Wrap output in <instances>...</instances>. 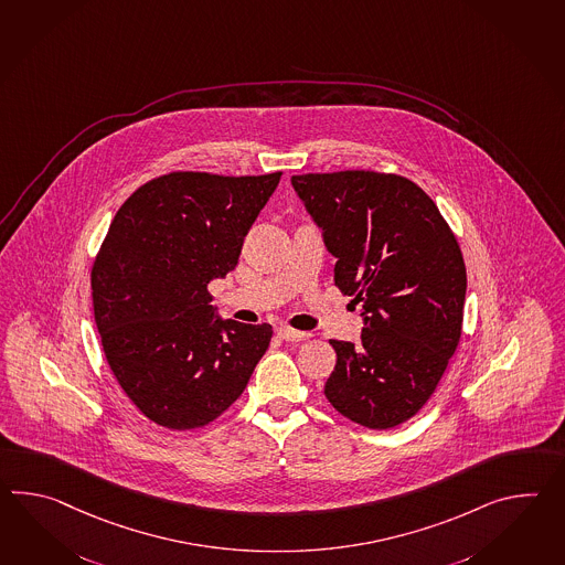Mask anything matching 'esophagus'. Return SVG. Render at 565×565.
I'll list each match as a JSON object with an SVG mask.
<instances>
[{"instance_id": "34e87169", "label": "esophagus", "mask_w": 565, "mask_h": 565, "mask_svg": "<svg viewBox=\"0 0 565 565\" xmlns=\"http://www.w3.org/2000/svg\"><path fill=\"white\" fill-rule=\"evenodd\" d=\"M277 337L281 340H288V342H300L306 340L310 334L308 332H300V330H294V328L279 327L277 328Z\"/></svg>"}]
</instances>
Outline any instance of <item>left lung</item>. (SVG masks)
I'll return each mask as SVG.
<instances>
[{"label": "left lung", "mask_w": 565, "mask_h": 565, "mask_svg": "<svg viewBox=\"0 0 565 565\" xmlns=\"http://www.w3.org/2000/svg\"><path fill=\"white\" fill-rule=\"evenodd\" d=\"M328 252L334 284L363 303L361 342L330 340L324 395L369 429L414 417L462 334L466 267L436 202L412 180L369 170L291 175Z\"/></svg>", "instance_id": "obj_1"}]
</instances>
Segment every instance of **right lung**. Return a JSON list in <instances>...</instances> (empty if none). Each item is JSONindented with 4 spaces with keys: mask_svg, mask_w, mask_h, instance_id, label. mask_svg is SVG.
<instances>
[{
    "mask_svg": "<svg viewBox=\"0 0 565 565\" xmlns=\"http://www.w3.org/2000/svg\"><path fill=\"white\" fill-rule=\"evenodd\" d=\"M279 178L172 172L115 214L90 271L95 322L117 383L153 424H211L267 351L271 327L223 320L209 284L235 269Z\"/></svg>",
    "mask_w": 565,
    "mask_h": 565,
    "instance_id": "add662e5",
    "label": "right lung"
}]
</instances>
